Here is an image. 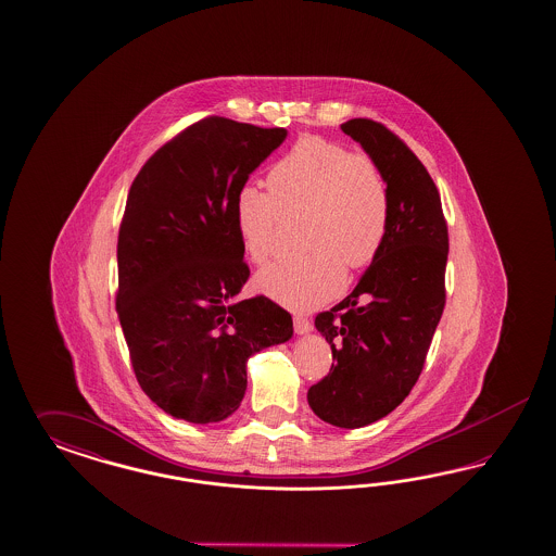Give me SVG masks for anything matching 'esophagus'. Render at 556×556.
Returning a JSON list of instances; mask_svg holds the SVG:
<instances>
[{"label": "esophagus", "instance_id": "1", "mask_svg": "<svg viewBox=\"0 0 556 556\" xmlns=\"http://www.w3.org/2000/svg\"><path fill=\"white\" fill-rule=\"evenodd\" d=\"M293 328H295L298 334H307V332L312 330V321L307 320V318H303V316H295V318H293Z\"/></svg>", "mask_w": 556, "mask_h": 556}]
</instances>
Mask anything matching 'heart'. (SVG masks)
I'll use <instances>...</instances> for the list:
<instances>
[{"label":"heart","mask_w":556,"mask_h":556,"mask_svg":"<svg viewBox=\"0 0 556 556\" xmlns=\"http://www.w3.org/2000/svg\"><path fill=\"white\" fill-rule=\"evenodd\" d=\"M267 184H247L236 193L244 253L254 265L269 261L283 212H305L303 247L309 251L261 270L256 289L293 312L316 309L344 286V265L365 269L381 253L391 219L388 177L367 152L305 136L270 167Z\"/></svg>","instance_id":"1"}]
</instances>
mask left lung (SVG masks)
I'll return each instance as SVG.
<instances>
[{
  "label": "left lung",
  "mask_w": 556,
  "mask_h": 556,
  "mask_svg": "<svg viewBox=\"0 0 556 556\" xmlns=\"http://www.w3.org/2000/svg\"><path fill=\"white\" fill-rule=\"evenodd\" d=\"M340 128L383 168L391 219L353 293L316 316L334 363L307 404L332 426L361 428L393 412L420 377L446 303L448 226L430 173L400 136L369 118Z\"/></svg>",
  "instance_id": "8db88e82"
}]
</instances>
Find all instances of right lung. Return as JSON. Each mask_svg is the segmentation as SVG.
Returning a JSON list of instances; mask_svg holds the SVG:
<instances>
[{"label": "right lung", "instance_id": "1", "mask_svg": "<svg viewBox=\"0 0 556 556\" xmlns=\"http://www.w3.org/2000/svg\"><path fill=\"white\" fill-rule=\"evenodd\" d=\"M286 136L207 116L154 152L130 187L116 309L140 388L177 420L228 418L247 391V361L293 334L281 305L236 298L251 275L236 193Z\"/></svg>", "mask_w": 556, "mask_h": 556}]
</instances>
